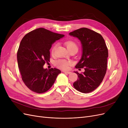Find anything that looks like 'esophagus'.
<instances>
[{"label": "esophagus", "instance_id": "1", "mask_svg": "<svg viewBox=\"0 0 128 128\" xmlns=\"http://www.w3.org/2000/svg\"><path fill=\"white\" fill-rule=\"evenodd\" d=\"M62 72H64V73H67V74H70L71 73V72H68V71H64V70Z\"/></svg>", "mask_w": 128, "mask_h": 128}]
</instances>
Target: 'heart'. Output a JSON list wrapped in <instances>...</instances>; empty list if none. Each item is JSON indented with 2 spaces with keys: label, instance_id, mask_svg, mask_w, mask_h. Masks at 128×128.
<instances>
[{
  "label": "heart",
  "instance_id": "b5f03b06",
  "mask_svg": "<svg viewBox=\"0 0 128 128\" xmlns=\"http://www.w3.org/2000/svg\"><path fill=\"white\" fill-rule=\"evenodd\" d=\"M64 44L66 46L67 48H68V51L72 48H76L77 50H78V45H77V43L75 41L67 40L64 42ZM56 46L57 44H55L52 47L51 53L52 54H53L56 48ZM72 64V61L64 59H59L55 62V64L56 66L58 68L63 69V70H66V69H68L69 66Z\"/></svg>",
  "mask_w": 128,
  "mask_h": 128
}]
</instances>
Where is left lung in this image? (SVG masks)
<instances>
[{"instance_id":"8db88e82","label":"left lung","mask_w":128,"mask_h":128,"mask_svg":"<svg viewBox=\"0 0 128 128\" xmlns=\"http://www.w3.org/2000/svg\"><path fill=\"white\" fill-rule=\"evenodd\" d=\"M80 40L83 53L75 68H84L85 72L78 73V79L74 83L76 90L87 94L97 88L104 78L107 67L108 48L100 34L86 28H82L69 33Z\"/></svg>"}]
</instances>
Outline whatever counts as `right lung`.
I'll return each instance as SVG.
<instances>
[{"instance_id":"1","label":"right lung","mask_w":128,"mask_h":128,"mask_svg":"<svg viewBox=\"0 0 128 128\" xmlns=\"http://www.w3.org/2000/svg\"><path fill=\"white\" fill-rule=\"evenodd\" d=\"M64 36L40 28L22 38L17 53L18 67L23 82L30 90L38 94L48 91L61 73L59 69L48 70L44 69L43 66L50 61L52 44Z\"/></svg>"}]
</instances>
